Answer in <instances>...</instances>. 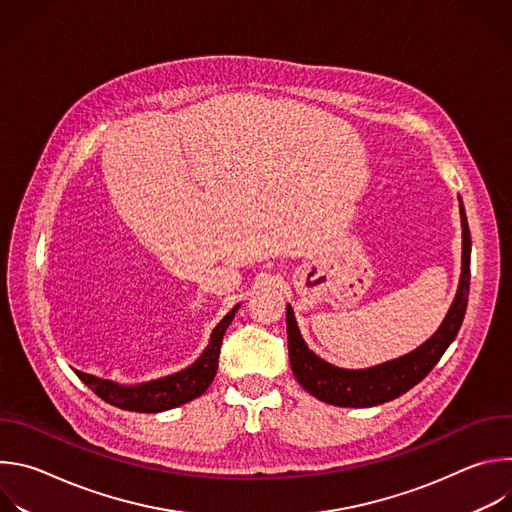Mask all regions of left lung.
Segmentation results:
<instances>
[{"instance_id": "8db88e82", "label": "left lung", "mask_w": 512, "mask_h": 512, "mask_svg": "<svg viewBox=\"0 0 512 512\" xmlns=\"http://www.w3.org/2000/svg\"><path fill=\"white\" fill-rule=\"evenodd\" d=\"M462 214V277L456 300L442 322L440 330H437L425 344H421L417 350L395 358L391 362L379 364L373 369L364 371H346L338 369L334 364H328L320 356H316L304 342L300 328L294 318V310L287 306V346H289V364L294 371L298 383L316 399L338 405V407H373L387 401L397 399L399 395L407 393L411 387H415L421 379L429 375V371L435 367L437 360L442 358L446 348L454 342L464 314L468 306L466 291L470 287V229L466 221L464 206H460Z\"/></svg>"}]
</instances>
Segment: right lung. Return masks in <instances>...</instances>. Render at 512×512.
<instances>
[{
    "label": "right lung",
    "instance_id": "obj_1",
    "mask_svg": "<svg viewBox=\"0 0 512 512\" xmlns=\"http://www.w3.org/2000/svg\"><path fill=\"white\" fill-rule=\"evenodd\" d=\"M239 310V304L221 320L210 336V342L206 350L200 354V358L190 364L188 369L158 379L150 383H141L133 387H123L107 379H97L93 375L75 371L77 377L103 401L127 409V411H139V413H158L166 409H174L178 405H184L196 397H200L212 383L216 369H218V354H221L223 336L229 328V324L235 318V312Z\"/></svg>",
    "mask_w": 512,
    "mask_h": 512
}]
</instances>
